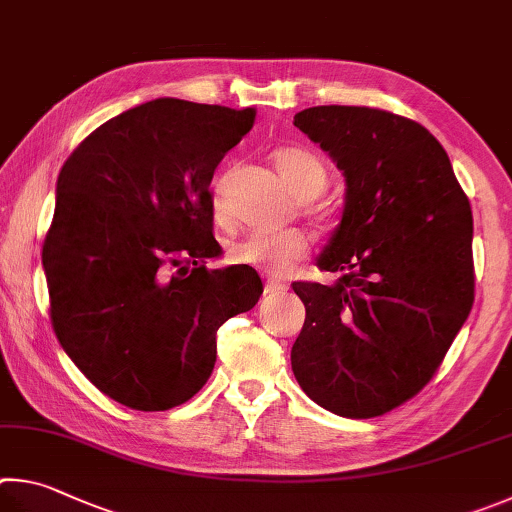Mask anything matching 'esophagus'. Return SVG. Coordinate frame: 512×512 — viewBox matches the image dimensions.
Masks as SVG:
<instances>
[{
  "label": "esophagus",
  "instance_id": "1",
  "mask_svg": "<svg viewBox=\"0 0 512 512\" xmlns=\"http://www.w3.org/2000/svg\"><path fill=\"white\" fill-rule=\"evenodd\" d=\"M265 292L267 294H283V292H288V283H281V281H276V279H270L265 283Z\"/></svg>",
  "mask_w": 512,
  "mask_h": 512
}]
</instances>
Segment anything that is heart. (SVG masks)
I'll return each mask as SVG.
<instances>
[{
    "label": "heart",
    "mask_w": 512,
    "mask_h": 512,
    "mask_svg": "<svg viewBox=\"0 0 512 512\" xmlns=\"http://www.w3.org/2000/svg\"><path fill=\"white\" fill-rule=\"evenodd\" d=\"M272 164L299 200H315V197L326 191L328 168L317 152L301 146H281L272 152ZM213 218L218 224L231 222L229 211L224 209L220 195L213 197ZM308 251L310 240L306 231L301 229L251 233V236L231 242L227 249V261L231 265L256 267V270L283 274L301 258H306Z\"/></svg>",
    "instance_id": "b5f03b06"
}]
</instances>
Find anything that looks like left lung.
Instances as JSON below:
<instances>
[{"mask_svg": "<svg viewBox=\"0 0 512 512\" xmlns=\"http://www.w3.org/2000/svg\"><path fill=\"white\" fill-rule=\"evenodd\" d=\"M346 175V204L319 267L292 283L306 321L292 346L301 389L344 418L400 407L434 378L474 301L472 211L423 125L378 107L294 116Z\"/></svg>", "mask_w": 512, "mask_h": 512, "instance_id": "obj_1", "label": "left lung"}]
</instances>
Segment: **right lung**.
Masks as SVG:
<instances>
[{"label": "right lung", "instance_id": "1", "mask_svg": "<svg viewBox=\"0 0 512 512\" xmlns=\"http://www.w3.org/2000/svg\"><path fill=\"white\" fill-rule=\"evenodd\" d=\"M231 110L157 98L105 121L62 166L42 245L51 326L105 396L137 411L191 400L215 364V333L263 294L220 254L209 184L254 125Z\"/></svg>", "mask_w": 512, "mask_h": 512}]
</instances>
